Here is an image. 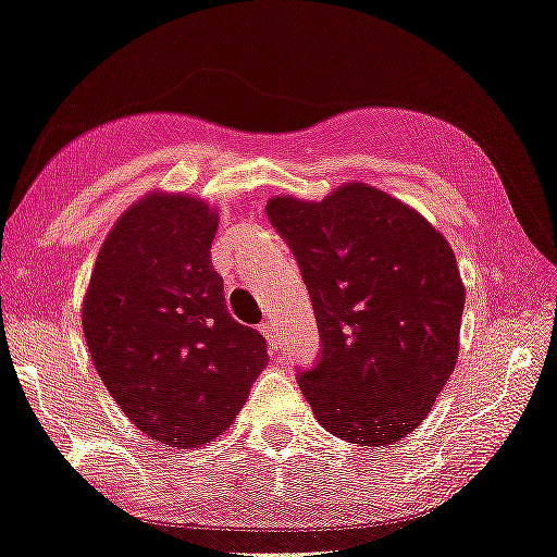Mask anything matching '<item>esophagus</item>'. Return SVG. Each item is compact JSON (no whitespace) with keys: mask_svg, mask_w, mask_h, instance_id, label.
Here are the masks:
<instances>
[{"mask_svg":"<svg viewBox=\"0 0 557 557\" xmlns=\"http://www.w3.org/2000/svg\"><path fill=\"white\" fill-rule=\"evenodd\" d=\"M260 332H262V337L264 339H268V343L272 345V347H277V327H275V320H272V318H268V320H264L262 322V325H260Z\"/></svg>","mask_w":557,"mask_h":557,"instance_id":"1","label":"esophagus"}]
</instances>
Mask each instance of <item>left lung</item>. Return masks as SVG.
I'll return each instance as SVG.
<instances>
[{"instance_id":"left-lung-1","label":"left lung","mask_w":557,"mask_h":557,"mask_svg":"<svg viewBox=\"0 0 557 557\" xmlns=\"http://www.w3.org/2000/svg\"><path fill=\"white\" fill-rule=\"evenodd\" d=\"M314 307L320 360L297 383L327 433L393 445L425 420L460 352L465 287L447 239L387 193L347 182L264 207Z\"/></svg>"}]
</instances>
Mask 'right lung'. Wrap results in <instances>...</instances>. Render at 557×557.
Returning <instances> with one entry per match:
<instances>
[{
  "mask_svg": "<svg viewBox=\"0 0 557 557\" xmlns=\"http://www.w3.org/2000/svg\"><path fill=\"white\" fill-rule=\"evenodd\" d=\"M218 212L149 193L97 255L82 330L114 403L157 443L197 447L225 433L268 364V345L230 318L210 247Z\"/></svg>",
  "mask_w": 557,
  "mask_h": 557,
  "instance_id": "1",
  "label": "right lung"
}]
</instances>
